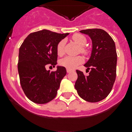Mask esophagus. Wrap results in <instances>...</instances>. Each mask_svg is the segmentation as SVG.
Wrapping results in <instances>:
<instances>
[{
  "instance_id": "34e87169",
  "label": "esophagus",
  "mask_w": 132,
  "mask_h": 132,
  "mask_svg": "<svg viewBox=\"0 0 132 132\" xmlns=\"http://www.w3.org/2000/svg\"><path fill=\"white\" fill-rule=\"evenodd\" d=\"M66 71H67V72H68V73H70V72L72 71V70H71L68 69V68H67V69H66Z\"/></svg>"
}]
</instances>
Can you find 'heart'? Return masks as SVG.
<instances>
[{
	"label": "heart",
	"instance_id": "heart-1",
	"mask_svg": "<svg viewBox=\"0 0 132 132\" xmlns=\"http://www.w3.org/2000/svg\"><path fill=\"white\" fill-rule=\"evenodd\" d=\"M72 39L76 42V44L82 46L80 47L81 52L84 54H87V50L84 46L87 44V39L82 34H76L73 35ZM65 45V39H62L60 42L57 44L56 47V51L58 56H62L64 54V48ZM84 61L83 57L80 56H66L64 58L61 59L59 62L60 66H64L65 68L70 70L75 69L79 64H82Z\"/></svg>",
	"mask_w": 132,
	"mask_h": 132
}]
</instances>
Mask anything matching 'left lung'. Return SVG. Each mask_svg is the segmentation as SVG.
<instances>
[{"label":"left lung","mask_w":132,"mask_h":132,"mask_svg":"<svg viewBox=\"0 0 132 132\" xmlns=\"http://www.w3.org/2000/svg\"><path fill=\"white\" fill-rule=\"evenodd\" d=\"M90 37L93 44L91 55L86 64L88 76L76 70L78 78L75 88L84 100L96 103L108 96L116 78L117 52L112 37L101 29H88L80 31Z\"/></svg>","instance_id":"left-lung-1"}]
</instances>
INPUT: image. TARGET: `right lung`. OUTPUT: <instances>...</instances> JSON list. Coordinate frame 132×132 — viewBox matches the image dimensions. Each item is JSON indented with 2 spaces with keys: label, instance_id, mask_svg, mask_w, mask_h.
I'll use <instances>...</instances> for the list:
<instances>
[{
  "label": "right lung",
  "instance_id": "add662e5",
  "mask_svg": "<svg viewBox=\"0 0 132 132\" xmlns=\"http://www.w3.org/2000/svg\"><path fill=\"white\" fill-rule=\"evenodd\" d=\"M68 35L43 29L29 34L21 45L18 62L20 83L27 97L34 103L45 104L56 97L66 70L64 66H57L56 71L50 72L45 66H56L57 45Z\"/></svg>",
  "mask_w": 132,
  "mask_h": 132
}]
</instances>
